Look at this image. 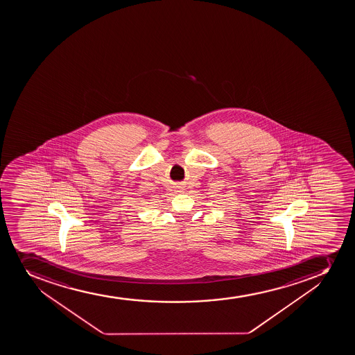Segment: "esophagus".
Returning <instances> with one entry per match:
<instances>
[{
    "mask_svg": "<svg viewBox=\"0 0 355 355\" xmlns=\"http://www.w3.org/2000/svg\"><path fill=\"white\" fill-rule=\"evenodd\" d=\"M177 191H178V192H184V187H177Z\"/></svg>",
    "mask_w": 355,
    "mask_h": 355,
    "instance_id": "obj_1",
    "label": "esophagus"
}]
</instances>
